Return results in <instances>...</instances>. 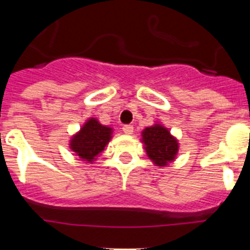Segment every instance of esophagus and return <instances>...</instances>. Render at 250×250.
Here are the masks:
<instances>
[{
    "label": "esophagus",
    "instance_id": "1",
    "mask_svg": "<svg viewBox=\"0 0 250 250\" xmlns=\"http://www.w3.org/2000/svg\"><path fill=\"white\" fill-rule=\"evenodd\" d=\"M123 131L125 132L126 135H131L132 132H134V126H132V125H124Z\"/></svg>",
    "mask_w": 250,
    "mask_h": 250
}]
</instances>
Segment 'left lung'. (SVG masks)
<instances>
[{
  "label": "left lung",
  "mask_w": 250,
  "mask_h": 250,
  "mask_svg": "<svg viewBox=\"0 0 250 250\" xmlns=\"http://www.w3.org/2000/svg\"><path fill=\"white\" fill-rule=\"evenodd\" d=\"M143 143L146 154L152 163L158 167H165L175 159L179 150L178 140L170 134L169 130L160 124L146 127L143 131Z\"/></svg>",
  "instance_id": "8db88e82"
}]
</instances>
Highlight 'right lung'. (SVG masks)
Wrapping results in <instances>:
<instances>
[{"label":"right lung","mask_w":250,"mask_h":250,"mask_svg":"<svg viewBox=\"0 0 250 250\" xmlns=\"http://www.w3.org/2000/svg\"><path fill=\"white\" fill-rule=\"evenodd\" d=\"M112 129L104 126L96 119H89L70 141V149L85 161H94L111 139Z\"/></svg>","instance_id":"right-lung-1"}]
</instances>
